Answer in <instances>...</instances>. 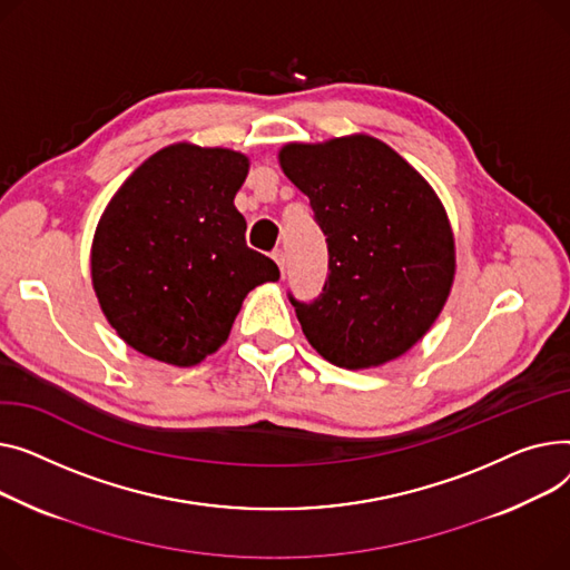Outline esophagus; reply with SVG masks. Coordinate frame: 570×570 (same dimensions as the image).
Segmentation results:
<instances>
[{
  "instance_id": "1",
  "label": "esophagus",
  "mask_w": 570,
  "mask_h": 570,
  "mask_svg": "<svg viewBox=\"0 0 570 570\" xmlns=\"http://www.w3.org/2000/svg\"><path fill=\"white\" fill-rule=\"evenodd\" d=\"M272 257H274V262L281 266V274H285V255H283V250L276 248V250L272 253Z\"/></svg>"
}]
</instances>
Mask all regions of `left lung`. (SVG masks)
<instances>
[{
    "label": "left lung",
    "mask_w": 570,
    "mask_h": 570,
    "mask_svg": "<svg viewBox=\"0 0 570 570\" xmlns=\"http://www.w3.org/2000/svg\"><path fill=\"white\" fill-rule=\"evenodd\" d=\"M308 195L328 246L313 304L292 298L308 343L363 371L412 350L440 317L455 278V237L438 193L386 142L354 132L278 151Z\"/></svg>",
    "instance_id": "obj_1"
}]
</instances>
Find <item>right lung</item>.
I'll return each instance as SVG.
<instances>
[{
	"mask_svg": "<svg viewBox=\"0 0 570 570\" xmlns=\"http://www.w3.org/2000/svg\"><path fill=\"white\" fill-rule=\"evenodd\" d=\"M248 170L242 151L175 142L112 195L94 232L91 285L128 347L197 365L227 341L246 294L281 278L274 259L246 246L234 207Z\"/></svg>",
	"mask_w": 570,
	"mask_h": 570,
	"instance_id": "add662e5",
	"label": "right lung"
}]
</instances>
